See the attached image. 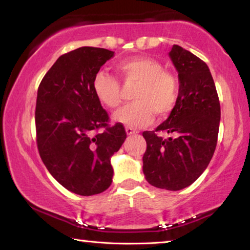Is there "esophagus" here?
Listing matches in <instances>:
<instances>
[{
    "label": "esophagus",
    "mask_w": 250,
    "mask_h": 250,
    "mask_svg": "<svg viewBox=\"0 0 250 250\" xmlns=\"http://www.w3.org/2000/svg\"><path fill=\"white\" fill-rule=\"evenodd\" d=\"M125 130H126V134H127V135H133V134H136L137 133L135 129L132 128V127H128V126L125 128Z\"/></svg>",
    "instance_id": "esophagus-1"
}]
</instances>
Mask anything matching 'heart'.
<instances>
[{"mask_svg":"<svg viewBox=\"0 0 250 250\" xmlns=\"http://www.w3.org/2000/svg\"><path fill=\"white\" fill-rule=\"evenodd\" d=\"M116 70L124 83H137L132 99L134 103L115 114V120L128 127H143L154 118L170 115L179 99V82L163 64L149 57H133L121 60ZM95 96L104 106L116 109L122 104V89L118 80L104 71L93 79Z\"/></svg>","mask_w":250,"mask_h":250,"instance_id":"1","label":"heart"}]
</instances>
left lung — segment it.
Returning a JSON list of instances; mask_svg holds the SVG:
<instances>
[{"label":"left lung","mask_w":250,"mask_h":250,"mask_svg":"<svg viewBox=\"0 0 250 250\" xmlns=\"http://www.w3.org/2000/svg\"><path fill=\"white\" fill-rule=\"evenodd\" d=\"M170 57L179 72V99L167 121L155 130L143 132L146 141L143 172L153 187L178 191L193 183L212 159L220 103L205 61L176 44ZM161 131L170 137H159Z\"/></svg>","instance_id":"1"}]
</instances>
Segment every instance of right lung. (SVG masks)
I'll return each instance as SVG.
<instances>
[{
    "mask_svg": "<svg viewBox=\"0 0 250 250\" xmlns=\"http://www.w3.org/2000/svg\"><path fill=\"white\" fill-rule=\"evenodd\" d=\"M114 56L110 50L82 47L60 56L42 78L37 95V145L53 178L79 195H94L113 181L110 156L126 138L121 123L93 90L94 76Z\"/></svg>",
    "mask_w": 250,
    "mask_h": 250,
    "instance_id": "right-lung-1",
    "label": "right lung"
}]
</instances>
